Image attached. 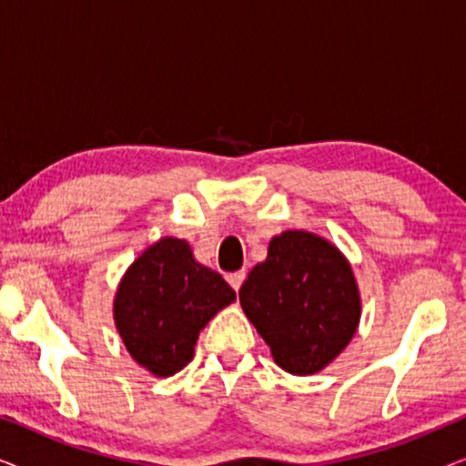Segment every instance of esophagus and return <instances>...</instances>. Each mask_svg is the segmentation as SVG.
Masks as SVG:
<instances>
[{
	"label": "esophagus",
	"instance_id": "1",
	"mask_svg": "<svg viewBox=\"0 0 466 466\" xmlns=\"http://www.w3.org/2000/svg\"><path fill=\"white\" fill-rule=\"evenodd\" d=\"M227 279H228V284L233 286V290L238 292L241 289V284H244V279H246V271L244 269L235 271V273H231V276H227Z\"/></svg>",
	"mask_w": 466,
	"mask_h": 466
}]
</instances>
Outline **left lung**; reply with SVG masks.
<instances>
[{"instance_id":"left-lung-1","label":"left lung","mask_w":466,"mask_h":466,"mask_svg":"<svg viewBox=\"0 0 466 466\" xmlns=\"http://www.w3.org/2000/svg\"><path fill=\"white\" fill-rule=\"evenodd\" d=\"M239 303L276 365L292 375L330 365L352 341L362 309L346 254L299 228L271 238L267 258L241 284Z\"/></svg>"}]
</instances>
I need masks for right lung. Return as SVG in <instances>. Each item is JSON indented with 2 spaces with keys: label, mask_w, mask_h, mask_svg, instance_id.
<instances>
[{
  "label": "right lung",
  "mask_w": 466,
  "mask_h": 466,
  "mask_svg": "<svg viewBox=\"0 0 466 466\" xmlns=\"http://www.w3.org/2000/svg\"><path fill=\"white\" fill-rule=\"evenodd\" d=\"M235 290L193 257L188 241L161 238L129 265L114 295V324L131 359L157 378L193 360L203 327Z\"/></svg>",
  "instance_id": "obj_1"
}]
</instances>
